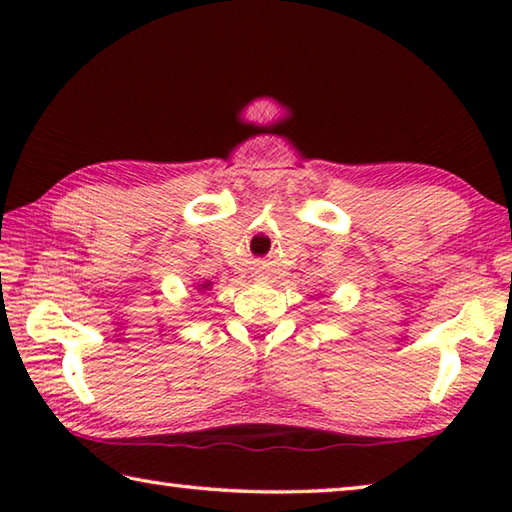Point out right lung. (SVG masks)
Returning <instances> with one entry per match:
<instances>
[{"instance_id": "add662e5", "label": "right lung", "mask_w": 512, "mask_h": 512, "mask_svg": "<svg viewBox=\"0 0 512 512\" xmlns=\"http://www.w3.org/2000/svg\"><path fill=\"white\" fill-rule=\"evenodd\" d=\"M212 287V282H203V284H198V291H207V289H210Z\"/></svg>"}]
</instances>
